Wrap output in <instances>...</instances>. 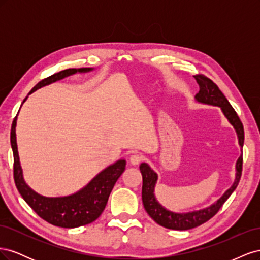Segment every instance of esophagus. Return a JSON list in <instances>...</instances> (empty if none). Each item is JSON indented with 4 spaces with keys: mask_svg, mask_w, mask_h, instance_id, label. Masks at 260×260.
I'll use <instances>...</instances> for the list:
<instances>
[{
    "mask_svg": "<svg viewBox=\"0 0 260 260\" xmlns=\"http://www.w3.org/2000/svg\"><path fill=\"white\" fill-rule=\"evenodd\" d=\"M142 160H143V157L139 154H133L130 157V162L131 165H133V166H137V165H139Z\"/></svg>",
    "mask_w": 260,
    "mask_h": 260,
    "instance_id": "obj_1",
    "label": "esophagus"
}]
</instances>
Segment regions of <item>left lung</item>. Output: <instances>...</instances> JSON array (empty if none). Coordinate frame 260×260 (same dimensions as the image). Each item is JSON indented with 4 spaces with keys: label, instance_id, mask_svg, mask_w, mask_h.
<instances>
[{
    "label": "left lung",
    "instance_id": "obj_1",
    "mask_svg": "<svg viewBox=\"0 0 260 260\" xmlns=\"http://www.w3.org/2000/svg\"><path fill=\"white\" fill-rule=\"evenodd\" d=\"M200 85V91L195 95V100L203 104L219 106L229 122L233 125V128L237 131L239 144L243 147L244 144V128L243 123L241 122L238 114L235 113L233 107L230 105L229 101L225 99L223 93L219 90L218 85L212 82L209 78L204 75H195L193 76ZM242 166H243V156L241 155L237 161V175H235L234 183L231 185L229 190L220 198L215 204H212L209 207H206L200 210H194L190 212H183V214H178V212L170 211L162 207L160 204L157 202L154 188L157 181V174L151 169L147 164H141L140 171L143 178L142 185V201L143 205L147 214L149 215L155 222L161 226L167 228L171 230H190L195 226H199L202 223L208 221L210 218L214 217L218 210L222 207L224 202L229 199V196L237 188L240 179L242 176Z\"/></svg>",
    "mask_w": 260,
    "mask_h": 260
}]
</instances>
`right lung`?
<instances>
[{
    "label": "right lung",
    "mask_w": 260,
    "mask_h": 260,
    "mask_svg": "<svg viewBox=\"0 0 260 260\" xmlns=\"http://www.w3.org/2000/svg\"><path fill=\"white\" fill-rule=\"evenodd\" d=\"M91 70H93V68H69L61 70V72L41 80L34 86L29 94L44 85L64 79L65 77L77 73H88ZM27 98L23 100V102L27 100ZM16 121L17 115L12 123L11 145L14 155V180L22 199L36 211L39 217L53 225L69 229V228L89 224L96 220L105 209L109 194H111L116 181L125 169V160L120 159L108 166L103 171H101L96 177H94L89 184H86L75 194L64 196V198H45V196L31 190L23 180L16 142Z\"/></svg>",
    "instance_id": "obj_1"
}]
</instances>
